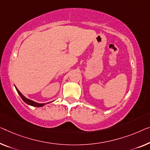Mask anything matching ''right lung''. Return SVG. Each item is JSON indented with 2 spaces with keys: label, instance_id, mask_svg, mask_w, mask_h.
<instances>
[{
  "label": "right lung",
  "instance_id": "right-lung-1",
  "mask_svg": "<svg viewBox=\"0 0 150 150\" xmlns=\"http://www.w3.org/2000/svg\"><path fill=\"white\" fill-rule=\"evenodd\" d=\"M15 89H16L17 93H19V95L20 96V97L21 98V99L23 100V101L25 102L27 104L30 105V106H35V107H42V106H45L46 104H49V103H50V102H48V103H38V102H34V101H33V100H30V99H28V98H25L23 94H22V93H21V92H20V91H19V89H18L16 88V87H15Z\"/></svg>",
  "mask_w": 150,
  "mask_h": 150
}]
</instances>
